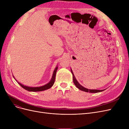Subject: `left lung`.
Returning <instances> with one entry per match:
<instances>
[{"label":"left lung","instance_id":"left-lung-1","mask_svg":"<svg viewBox=\"0 0 129 129\" xmlns=\"http://www.w3.org/2000/svg\"><path fill=\"white\" fill-rule=\"evenodd\" d=\"M71 72L72 74L73 75V82H74V84L75 85V86L78 88L80 90L82 91H83L85 92H91V93H97V92H102L103 91H104V90L105 89H103V90H97V89H89L87 88H85L84 87H83L82 85H81L79 82H78V81H77V80L76 79V78L74 76V74L73 72L72 69H71Z\"/></svg>","mask_w":129,"mask_h":129}]
</instances>
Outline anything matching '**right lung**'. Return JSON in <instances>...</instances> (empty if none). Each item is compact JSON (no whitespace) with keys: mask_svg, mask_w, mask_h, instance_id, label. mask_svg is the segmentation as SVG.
I'll list each match as a JSON object with an SVG mask.
<instances>
[{"mask_svg":"<svg viewBox=\"0 0 129 129\" xmlns=\"http://www.w3.org/2000/svg\"><path fill=\"white\" fill-rule=\"evenodd\" d=\"M58 67H57V65L56 67H55V69H54V71L53 72V75L52 77V79L51 80H50V81L48 83H47L46 84L44 85H42V86H40V87H28V86H26V85H25L24 84H22L21 83H20V82H19L15 79V78L14 77V76L13 75V76L14 77V79H15V80L18 83V84L20 85L21 87H22V88H23L24 89H25V90L27 91H44L45 90L47 89H48L49 88H51L54 83V82H55V76H56V71L57 70Z\"/></svg>","mask_w":129,"mask_h":129,"instance_id":"right-lung-1","label":"right lung"}]
</instances>
